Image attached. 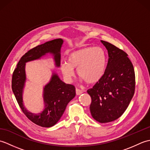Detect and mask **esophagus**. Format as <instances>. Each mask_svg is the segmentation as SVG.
Instances as JSON below:
<instances>
[{
	"label": "esophagus",
	"instance_id": "esophagus-1",
	"mask_svg": "<svg viewBox=\"0 0 150 150\" xmlns=\"http://www.w3.org/2000/svg\"><path fill=\"white\" fill-rule=\"evenodd\" d=\"M82 92H83V91L82 90H80V89H79V88H76V93H77V95H81Z\"/></svg>",
	"mask_w": 150,
	"mask_h": 150
}]
</instances>
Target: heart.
Masks as SVG:
<instances>
[{"mask_svg": "<svg viewBox=\"0 0 150 150\" xmlns=\"http://www.w3.org/2000/svg\"><path fill=\"white\" fill-rule=\"evenodd\" d=\"M106 66V55L100 47H86L71 53L68 62H64L60 69L64 76L71 80L77 68L79 77L88 84L98 81L104 75Z\"/></svg>", "mask_w": 150, "mask_h": 150, "instance_id": "1", "label": "heart"}]
</instances>
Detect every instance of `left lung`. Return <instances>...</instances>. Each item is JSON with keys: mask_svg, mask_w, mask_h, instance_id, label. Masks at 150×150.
Wrapping results in <instances>:
<instances>
[{"mask_svg": "<svg viewBox=\"0 0 150 150\" xmlns=\"http://www.w3.org/2000/svg\"><path fill=\"white\" fill-rule=\"evenodd\" d=\"M108 60L103 77L88 89L91 116L101 123L117 119L128 108L135 93V75L128 54L113 44L101 40Z\"/></svg>", "mask_w": 150, "mask_h": 150, "instance_id": "left-lung-1", "label": "left lung"}]
</instances>
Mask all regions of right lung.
<instances>
[{
	"label": "right lung",
	"mask_w": 150,
	"mask_h": 150,
	"mask_svg": "<svg viewBox=\"0 0 150 150\" xmlns=\"http://www.w3.org/2000/svg\"><path fill=\"white\" fill-rule=\"evenodd\" d=\"M62 44V39H57L31 49L21 57L12 75V91L22 112L31 122L45 128L54 126L59 120L69 102L75 96V88L72 84L63 82L56 74H53L51 81L44 88V111L39 114L28 112L23 106L22 98V89L26 80L25 63L39 59L47 53H52L54 55L56 66H59L60 52Z\"/></svg>",
	"instance_id": "obj_1"
}]
</instances>
